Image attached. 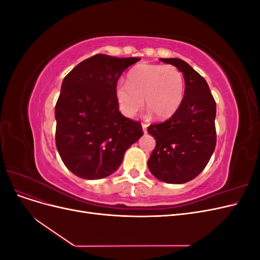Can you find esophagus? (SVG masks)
I'll list each match as a JSON object with an SVG mask.
<instances>
[{"instance_id": "34e87169", "label": "esophagus", "mask_w": 260, "mask_h": 260, "mask_svg": "<svg viewBox=\"0 0 260 260\" xmlns=\"http://www.w3.org/2000/svg\"><path fill=\"white\" fill-rule=\"evenodd\" d=\"M142 129H143L144 133L147 132V124L146 123H142Z\"/></svg>"}]
</instances>
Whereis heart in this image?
<instances>
[{
	"instance_id": "obj_1",
	"label": "heart",
	"mask_w": 260,
	"mask_h": 260,
	"mask_svg": "<svg viewBox=\"0 0 260 260\" xmlns=\"http://www.w3.org/2000/svg\"><path fill=\"white\" fill-rule=\"evenodd\" d=\"M128 84L118 83L115 98L120 112L133 117L142 107L143 101L158 119L174 115L182 103L184 78L175 66L140 64L128 74Z\"/></svg>"
}]
</instances>
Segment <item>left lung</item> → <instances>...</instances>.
Wrapping results in <instances>:
<instances>
[{
  "instance_id": "left-lung-1",
  "label": "left lung",
  "mask_w": 260,
  "mask_h": 260,
  "mask_svg": "<svg viewBox=\"0 0 260 260\" xmlns=\"http://www.w3.org/2000/svg\"><path fill=\"white\" fill-rule=\"evenodd\" d=\"M160 60L182 73L185 89L177 112L168 120L147 127L156 140L147 166L162 182L182 184L201 174L215 151L216 102L206 80L187 62L180 58Z\"/></svg>"
}]
</instances>
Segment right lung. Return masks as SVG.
Listing matches in <instances>:
<instances>
[{"label":"right lung","instance_id":"1","mask_svg":"<svg viewBox=\"0 0 260 260\" xmlns=\"http://www.w3.org/2000/svg\"><path fill=\"white\" fill-rule=\"evenodd\" d=\"M139 57L98 54L62 80L55 106L56 147L65 166L85 180L103 179L119 168L124 152L143 136L142 125L119 112L117 81Z\"/></svg>","mask_w":260,"mask_h":260}]
</instances>
